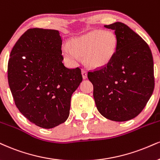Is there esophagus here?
<instances>
[{"label":"esophagus","mask_w":160,"mask_h":160,"mask_svg":"<svg viewBox=\"0 0 160 160\" xmlns=\"http://www.w3.org/2000/svg\"><path fill=\"white\" fill-rule=\"evenodd\" d=\"M82 77H83L84 79H85V78H88V72H87L86 70H82Z\"/></svg>","instance_id":"esophagus-1"}]
</instances>
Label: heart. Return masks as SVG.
<instances>
[{
	"instance_id": "obj_1",
	"label": "heart",
	"mask_w": 160,
	"mask_h": 160,
	"mask_svg": "<svg viewBox=\"0 0 160 160\" xmlns=\"http://www.w3.org/2000/svg\"><path fill=\"white\" fill-rule=\"evenodd\" d=\"M70 47L64 45L62 53L71 67L78 64L79 56L92 69L101 68L110 63L116 53L117 39L111 31L92 30L70 41Z\"/></svg>"
}]
</instances>
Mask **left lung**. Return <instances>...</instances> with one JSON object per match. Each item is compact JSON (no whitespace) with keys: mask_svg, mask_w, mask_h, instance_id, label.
<instances>
[{"mask_svg":"<svg viewBox=\"0 0 160 160\" xmlns=\"http://www.w3.org/2000/svg\"><path fill=\"white\" fill-rule=\"evenodd\" d=\"M114 30L116 53L107 66L89 72L96 108L106 119L131 120L146 105L154 88L153 61L148 45L122 22L105 25Z\"/></svg>","mask_w":160,"mask_h":160,"instance_id":"8db88e82","label":"left lung"}]
</instances>
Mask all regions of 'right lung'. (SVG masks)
<instances>
[{
  "label": "right lung",
  "mask_w": 160,
  "mask_h": 160,
  "mask_svg": "<svg viewBox=\"0 0 160 160\" xmlns=\"http://www.w3.org/2000/svg\"><path fill=\"white\" fill-rule=\"evenodd\" d=\"M62 40L55 29H29L10 52L8 82L15 105L29 121L50 129L68 119L81 70L62 63Z\"/></svg>",
  "instance_id": "right-lung-1"
}]
</instances>
